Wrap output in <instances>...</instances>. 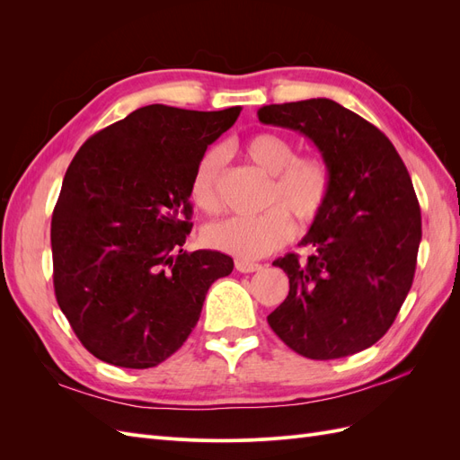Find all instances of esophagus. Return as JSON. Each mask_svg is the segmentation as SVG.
Here are the masks:
<instances>
[{
	"label": "esophagus",
	"instance_id": "esophagus-1",
	"mask_svg": "<svg viewBox=\"0 0 460 460\" xmlns=\"http://www.w3.org/2000/svg\"><path fill=\"white\" fill-rule=\"evenodd\" d=\"M262 267L259 262H252V261H235V270L238 272H257L261 270Z\"/></svg>",
	"mask_w": 460,
	"mask_h": 460
}]
</instances>
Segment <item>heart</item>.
I'll return each mask as SVG.
<instances>
[{
    "instance_id": "obj_1",
    "label": "heart",
    "mask_w": 460,
    "mask_h": 460,
    "mask_svg": "<svg viewBox=\"0 0 460 460\" xmlns=\"http://www.w3.org/2000/svg\"><path fill=\"white\" fill-rule=\"evenodd\" d=\"M243 155L270 176L259 217H232L211 222L203 240L217 252L242 261H253L280 249L299 228H307L323 215L332 186L330 166L316 155H297L296 144L276 132H255L242 146ZM225 155L220 149L205 151L190 180V198L203 211L218 207V176Z\"/></svg>"
}]
</instances>
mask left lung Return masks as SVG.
<instances>
[{"label": "left lung", "instance_id": "8db88e82", "mask_svg": "<svg viewBox=\"0 0 460 460\" xmlns=\"http://www.w3.org/2000/svg\"><path fill=\"white\" fill-rule=\"evenodd\" d=\"M257 115L309 137L332 174L324 211L301 240L313 255L272 262L288 274L289 294L269 324L307 358L355 355L394 324L412 286L422 218L407 166L384 132L326 97L264 105Z\"/></svg>", "mask_w": 460, "mask_h": 460}]
</instances>
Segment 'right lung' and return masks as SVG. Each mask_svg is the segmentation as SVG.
Returning a JSON list of instances; mask_svg holds the SVG:
<instances>
[{
  "label": "right lung",
  "mask_w": 460,
  "mask_h": 460,
  "mask_svg": "<svg viewBox=\"0 0 460 460\" xmlns=\"http://www.w3.org/2000/svg\"><path fill=\"white\" fill-rule=\"evenodd\" d=\"M240 111L146 105L93 134L68 164L51 218L53 288L103 363H163L196 328L211 284L232 272V257L182 245L193 169Z\"/></svg>",
  "instance_id": "right-lung-1"
}]
</instances>
